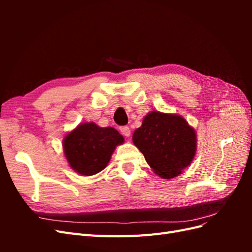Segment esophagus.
Segmentation results:
<instances>
[{"label": "esophagus", "mask_w": 252, "mask_h": 252, "mask_svg": "<svg viewBox=\"0 0 252 252\" xmlns=\"http://www.w3.org/2000/svg\"><path fill=\"white\" fill-rule=\"evenodd\" d=\"M120 130L122 132V134L125 135V136H130V128H129L128 126H123L120 128Z\"/></svg>", "instance_id": "34e87169"}]
</instances>
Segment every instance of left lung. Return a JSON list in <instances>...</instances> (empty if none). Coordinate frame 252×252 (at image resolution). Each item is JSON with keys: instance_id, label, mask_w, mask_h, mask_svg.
I'll list each match as a JSON object with an SVG mask.
<instances>
[{"instance_id": "8db88e82", "label": "left lung", "mask_w": 252, "mask_h": 252, "mask_svg": "<svg viewBox=\"0 0 252 252\" xmlns=\"http://www.w3.org/2000/svg\"><path fill=\"white\" fill-rule=\"evenodd\" d=\"M132 142L156 174L172 179L192 162L196 151V134L179 114L151 111L136 128Z\"/></svg>"}]
</instances>
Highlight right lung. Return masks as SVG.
I'll list each match as a JSON object with an SVG mask.
<instances>
[{
	"mask_svg": "<svg viewBox=\"0 0 252 252\" xmlns=\"http://www.w3.org/2000/svg\"><path fill=\"white\" fill-rule=\"evenodd\" d=\"M124 143L123 135L112 127H98L94 122L82 123L63 140L68 164L79 174L89 177L102 171L114 149Z\"/></svg>",
	"mask_w": 252,
	"mask_h": 252,
	"instance_id": "1",
	"label": "right lung"
}]
</instances>
